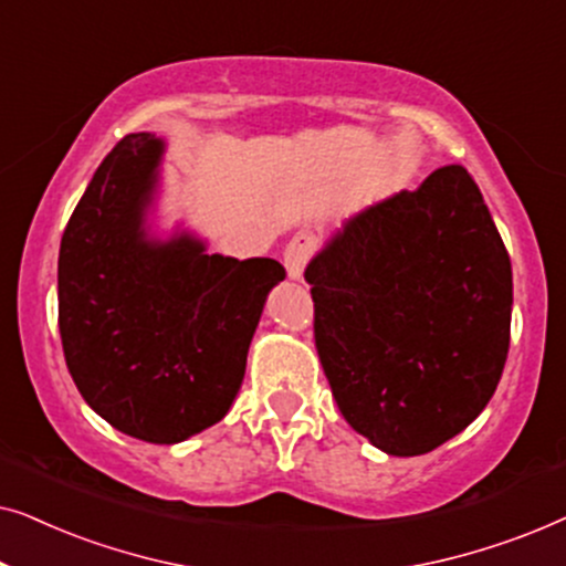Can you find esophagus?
<instances>
[{
    "mask_svg": "<svg viewBox=\"0 0 566 566\" xmlns=\"http://www.w3.org/2000/svg\"><path fill=\"white\" fill-rule=\"evenodd\" d=\"M312 252H314V237L308 234V231H298V234H293L291 242L285 244L283 265H285V270H289L291 281H298L301 273H304L308 258H312Z\"/></svg>",
    "mask_w": 566,
    "mask_h": 566,
    "instance_id": "obj_1",
    "label": "esophagus"
}]
</instances>
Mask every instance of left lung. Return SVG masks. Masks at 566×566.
Listing matches in <instances>:
<instances>
[{"instance_id":"left-lung-1","label":"left lung","mask_w":566,"mask_h":566,"mask_svg":"<svg viewBox=\"0 0 566 566\" xmlns=\"http://www.w3.org/2000/svg\"><path fill=\"white\" fill-rule=\"evenodd\" d=\"M304 277L316 353L355 432L422 455L482 415L507 360L513 268L461 165L347 219Z\"/></svg>"}]
</instances>
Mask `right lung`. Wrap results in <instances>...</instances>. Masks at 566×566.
<instances>
[{"instance_id":"right-lung-1","label":"right lung","mask_w":566,"mask_h":566,"mask_svg":"<svg viewBox=\"0 0 566 566\" xmlns=\"http://www.w3.org/2000/svg\"><path fill=\"white\" fill-rule=\"evenodd\" d=\"M165 149L128 134L97 167L61 237L59 332L84 401L126 436L172 446L229 412L285 270L208 254L188 229L154 234Z\"/></svg>"}]
</instances>
